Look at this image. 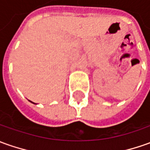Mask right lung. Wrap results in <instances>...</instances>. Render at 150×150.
I'll use <instances>...</instances> for the list:
<instances>
[{"label":"right lung","instance_id":"add662e5","mask_svg":"<svg viewBox=\"0 0 150 150\" xmlns=\"http://www.w3.org/2000/svg\"><path fill=\"white\" fill-rule=\"evenodd\" d=\"M30 102H31V101H30ZM31 103H33V102H31Z\"/></svg>","mask_w":150,"mask_h":150}]
</instances>
